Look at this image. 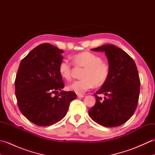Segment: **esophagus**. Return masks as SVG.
<instances>
[{"label":"esophagus","mask_w":155,"mask_h":155,"mask_svg":"<svg viewBox=\"0 0 155 155\" xmlns=\"http://www.w3.org/2000/svg\"><path fill=\"white\" fill-rule=\"evenodd\" d=\"M77 97L78 98H83L84 95H83V94H77Z\"/></svg>","instance_id":"1"}]
</instances>
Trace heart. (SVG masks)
Here are the masks:
<instances>
[{"mask_svg": "<svg viewBox=\"0 0 155 155\" xmlns=\"http://www.w3.org/2000/svg\"><path fill=\"white\" fill-rule=\"evenodd\" d=\"M73 64L77 67H84L81 75L82 79L73 82L68 88L77 94H83L94 85L102 86L109 75V65L102 61L101 57L91 52H83L72 57ZM58 71L62 78L71 80L72 64L67 60H62L58 65Z\"/></svg>", "mask_w": 155, "mask_h": 155, "instance_id": "1", "label": "heart"}]
</instances>
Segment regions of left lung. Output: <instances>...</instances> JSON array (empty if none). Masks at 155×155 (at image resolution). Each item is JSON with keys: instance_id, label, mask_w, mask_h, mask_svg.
I'll use <instances>...</instances> for the list:
<instances>
[{"instance_id": "left-lung-1", "label": "left lung", "mask_w": 155, "mask_h": 155, "mask_svg": "<svg viewBox=\"0 0 155 155\" xmlns=\"http://www.w3.org/2000/svg\"><path fill=\"white\" fill-rule=\"evenodd\" d=\"M104 52L109 65V75L94 96V106L88 110L94 122L106 127L124 124L135 111L140 93V78L135 62L126 52L113 45L91 49ZM105 95L104 99L98 94Z\"/></svg>"}]
</instances>
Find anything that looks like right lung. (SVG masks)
Listing matches in <instances>:
<instances>
[{"label": "right lung", "instance_id": "right-lung-1", "mask_svg": "<svg viewBox=\"0 0 155 155\" xmlns=\"http://www.w3.org/2000/svg\"><path fill=\"white\" fill-rule=\"evenodd\" d=\"M63 52L43 43L32 49L20 63L15 82L18 107L28 120L38 126H50L60 121L71 102L77 98L73 91H61L64 84L58 65ZM54 94H59L53 96Z\"/></svg>", "mask_w": 155, "mask_h": 155}]
</instances>
